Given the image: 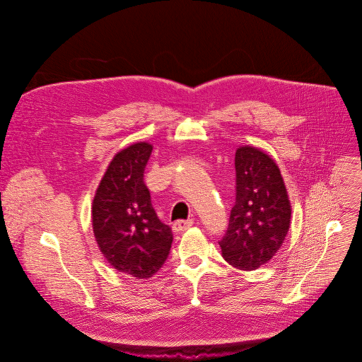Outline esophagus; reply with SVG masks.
Masks as SVG:
<instances>
[{
	"mask_svg": "<svg viewBox=\"0 0 362 362\" xmlns=\"http://www.w3.org/2000/svg\"><path fill=\"white\" fill-rule=\"evenodd\" d=\"M192 226H194V220H192V218H191V220H187V221L180 220V221L174 223L173 230H174V233H182V231L188 230V228H189V227H192Z\"/></svg>",
	"mask_w": 362,
	"mask_h": 362,
	"instance_id": "esophagus-1",
	"label": "esophagus"
}]
</instances>
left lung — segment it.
<instances>
[{"label": "left lung", "instance_id": "obj_1", "mask_svg": "<svg viewBox=\"0 0 362 362\" xmlns=\"http://www.w3.org/2000/svg\"><path fill=\"white\" fill-rule=\"evenodd\" d=\"M291 205L278 165L255 147L235 153V204L220 241L224 259L238 269H257L281 248Z\"/></svg>", "mask_w": 362, "mask_h": 362}]
</instances>
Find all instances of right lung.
Listing matches in <instances>:
<instances>
[{"mask_svg": "<svg viewBox=\"0 0 362 362\" xmlns=\"http://www.w3.org/2000/svg\"><path fill=\"white\" fill-rule=\"evenodd\" d=\"M153 147L136 142L110 163L94 197L93 230L100 251L117 271L147 279L167 261L173 233L161 223L144 184Z\"/></svg>", "mask_w": 362, "mask_h": 362, "instance_id": "1", "label": "right lung"}]
</instances>
